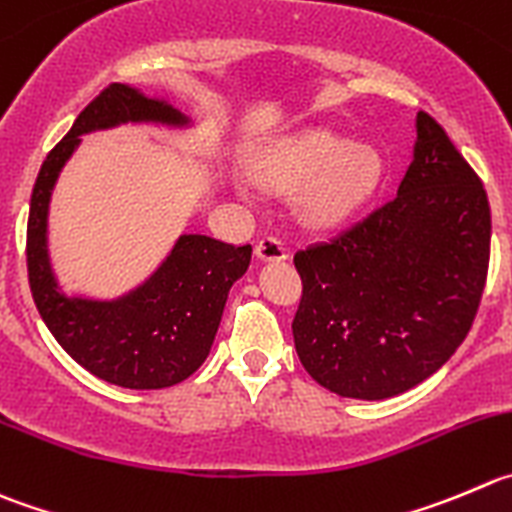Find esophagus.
Masks as SVG:
<instances>
[{
  "label": "esophagus",
  "instance_id": "obj_1",
  "mask_svg": "<svg viewBox=\"0 0 512 512\" xmlns=\"http://www.w3.org/2000/svg\"><path fill=\"white\" fill-rule=\"evenodd\" d=\"M256 256L261 261H284L289 259V251H286L284 241L276 236H264L256 243Z\"/></svg>",
  "mask_w": 512,
  "mask_h": 512
}]
</instances>
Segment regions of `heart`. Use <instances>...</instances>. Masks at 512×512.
I'll return each mask as SVG.
<instances>
[{"mask_svg": "<svg viewBox=\"0 0 512 512\" xmlns=\"http://www.w3.org/2000/svg\"><path fill=\"white\" fill-rule=\"evenodd\" d=\"M256 178L271 193H294L309 223H337L367 203L379 180V158L367 145H352L332 130H306L276 145L256 168Z\"/></svg>", "mask_w": 512, "mask_h": 512, "instance_id": "b5f03b06", "label": "heart"}]
</instances>
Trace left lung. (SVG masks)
<instances>
[{
  "label": "left lung",
  "instance_id": "8db88e82",
  "mask_svg": "<svg viewBox=\"0 0 512 512\" xmlns=\"http://www.w3.org/2000/svg\"><path fill=\"white\" fill-rule=\"evenodd\" d=\"M490 261L483 180L442 125L417 113L397 196L326 243L296 251L294 344L339 397L387 399L435 374L465 342Z\"/></svg>",
  "mask_w": 512,
  "mask_h": 512
}]
</instances>
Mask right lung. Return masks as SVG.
<instances>
[{"mask_svg":"<svg viewBox=\"0 0 512 512\" xmlns=\"http://www.w3.org/2000/svg\"><path fill=\"white\" fill-rule=\"evenodd\" d=\"M123 123L188 128L191 120L165 100L120 82L105 87L77 115L34 183L27 221L29 289L52 337L80 367L118 387L163 389L188 379L206 362L228 291L251 264V246L183 233L138 289L107 301L62 294L47 251L52 191L80 135Z\"/></svg>","mask_w":512,"mask_h":512,"instance_id":"add662e5","label":"right lung"}]
</instances>
